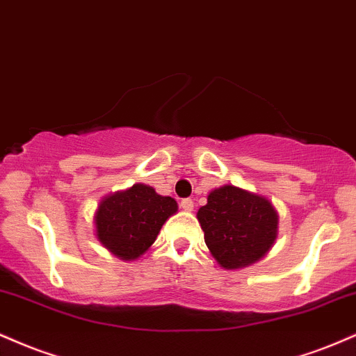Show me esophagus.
<instances>
[{
    "label": "esophagus",
    "instance_id": "esophagus-1",
    "mask_svg": "<svg viewBox=\"0 0 356 356\" xmlns=\"http://www.w3.org/2000/svg\"><path fill=\"white\" fill-rule=\"evenodd\" d=\"M179 207H181L185 211H193V207H195L193 200H190V198L181 200V204H179Z\"/></svg>",
    "mask_w": 356,
    "mask_h": 356
}]
</instances>
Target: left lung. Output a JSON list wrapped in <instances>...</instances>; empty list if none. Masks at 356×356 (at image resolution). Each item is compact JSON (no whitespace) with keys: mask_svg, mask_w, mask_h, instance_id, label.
Listing matches in <instances>:
<instances>
[{"mask_svg":"<svg viewBox=\"0 0 356 356\" xmlns=\"http://www.w3.org/2000/svg\"><path fill=\"white\" fill-rule=\"evenodd\" d=\"M207 200L196 218L221 268H246L268 254L278 238L280 216L266 196L225 185L211 190Z\"/></svg>","mask_w":356,"mask_h":356,"instance_id":"left-lung-1","label":"left lung"}]
</instances>
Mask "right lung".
Here are the masks:
<instances>
[{"label":"right lung","instance_id":"obj_1","mask_svg":"<svg viewBox=\"0 0 356 356\" xmlns=\"http://www.w3.org/2000/svg\"><path fill=\"white\" fill-rule=\"evenodd\" d=\"M177 211L178 203L171 196H161L153 186L135 183L103 196L93 216L95 235L120 260H138Z\"/></svg>","mask_w":356,"mask_h":356}]
</instances>
